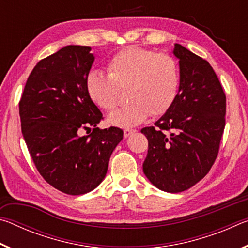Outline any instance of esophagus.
<instances>
[{"label": "esophagus", "mask_w": 248, "mask_h": 248, "mask_svg": "<svg viewBox=\"0 0 248 248\" xmlns=\"http://www.w3.org/2000/svg\"><path fill=\"white\" fill-rule=\"evenodd\" d=\"M134 132H136V130H132V129H124V138H128V137L131 136V134L134 133Z\"/></svg>", "instance_id": "esophagus-1"}]
</instances>
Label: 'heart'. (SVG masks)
Wrapping results in <instances>:
<instances>
[{"label": "heart", "instance_id": "b5f03b06", "mask_svg": "<svg viewBox=\"0 0 248 248\" xmlns=\"http://www.w3.org/2000/svg\"><path fill=\"white\" fill-rule=\"evenodd\" d=\"M107 71L108 75L92 71L86 91L99 108L111 111L120 103V91L128 90L130 103L108 117V123L116 127H136L149 115L165 114L177 97L179 70L169 54L128 47L112 57Z\"/></svg>", "mask_w": 248, "mask_h": 248}]
</instances>
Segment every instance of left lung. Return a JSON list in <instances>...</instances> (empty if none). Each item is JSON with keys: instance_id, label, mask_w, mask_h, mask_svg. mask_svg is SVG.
I'll list each match as a JSON object with an SVG mask.
<instances>
[{"instance_id": "obj_1", "label": "left lung", "mask_w": 248, "mask_h": 248, "mask_svg": "<svg viewBox=\"0 0 248 248\" xmlns=\"http://www.w3.org/2000/svg\"><path fill=\"white\" fill-rule=\"evenodd\" d=\"M179 89L174 104L154 127L141 130L149 141L143 173L166 192L189 189L209 173L225 127L226 98L208 61L175 44Z\"/></svg>"}]
</instances>
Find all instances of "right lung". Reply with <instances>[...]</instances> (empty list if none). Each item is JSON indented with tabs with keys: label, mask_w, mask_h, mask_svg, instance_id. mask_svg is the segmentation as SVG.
Here are the masks:
<instances>
[{
	"label": "right lung",
	"mask_w": 248,
	"mask_h": 248,
	"mask_svg": "<svg viewBox=\"0 0 248 248\" xmlns=\"http://www.w3.org/2000/svg\"><path fill=\"white\" fill-rule=\"evenodd\" d=\"M89 46H65L40 60L19 102L23 137L37 170L64 194H87L103 182L124 131L97 128L103 114L86 78L95 60ZM89 136H82L83 131Z\"/></svg>",
	"instance_id": "right-lung-1"
}]
</instances>
